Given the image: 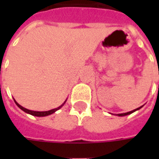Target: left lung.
Instances as JSON below:
<instances>
[{
  "label": "left lung",
  "mask_w": 159,
  "mask_h": 159,
  "mask_svg": "<svg viewBox=\"0 0 159 159\" xmlns=\"http://www.w3.org/2000/svg\"><path fill=\"white\" fill-rule=\"evenodd\" d=\"M143 107V106H142ZM142 107H138V108H136V109H134V110L133 111H129V112H125V113H120V114H117V116H119V117H123V116H127V115H129V114L131 113H133V112H134L135 111L137 110H140V108Z\"/></svg>",
  "instance_id": "8db88e82"
}]
</instances>
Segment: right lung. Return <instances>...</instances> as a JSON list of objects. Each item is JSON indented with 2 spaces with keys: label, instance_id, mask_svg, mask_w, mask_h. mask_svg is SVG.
I'll return each mask as SVG.
<instances>
[{
  "label": "right lung",
  "instance_id": "1",
  "mask_svg": "<svg viewBox=\"0 0 159 159\" xmlns=\"http://www.w3.org/2000/svg\"><path fill=\"white\" fill-rule=\"evenodd\" d=\"M14 101H15L16 105H17V106H18L21 110L24 111L25 112H26V113H29L30 114V115H32V116H36V117H46V116L51 115V114H52L53 112H55L56 111H58L59 109H60V108L65 105L66 100L62 104V105H61V106H60V107H58V108H55V109H52V110H50V111H35L28 110V109H26V108H25V107H23L22 106H20L19 103H17V102H16V100H14Z\"/></svg>",
  "mask_w": 159,
  "mask_h": 159
}]
</instances>
